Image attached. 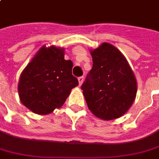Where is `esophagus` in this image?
<instances>
[{
	"instance_id": "1",
	"label": "esophagus",
	"mask_w": 159,
	"mask_h": 159,
	"mask_svg": "<svg viewBox=\"0 0 159 159\" xmlns=\"http://www.w3.org/2000/svg\"><path fill=\"white\" fill-rule=\"evenodd\" d=\"M78 80H79V83H80V86H81V84L84 81V76H80V77L78 78Z\"/></svg>"
}]
</instances>
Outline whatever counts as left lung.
I'll list each match as a JSON object with an SVG mask.
<instances>
[{
	"instance_id": "left-lung-1",
	"label": "left lung",
	"mask_w": 159,
	"mask_h": 159,
	"mask_svg": "<svg viewBox=\"0 0 159 159\" xmlns=\"http://www.w3.org/2000/svg\"><path fill=\"white\" fill-rule=\"evenodd\" d=\"M91 54L93 67L81 86L86 104L99 119H118L134 102V73L119 49L109 43H103Z\"/></svg>"
}]
</instances>
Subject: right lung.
Listing matches in <instances>:
<instances>
[{
    "label": "right lung",
    "instance_id": "obj_1",
    "mask_svg": "<svg viewBox=\"0 0 159 159\" xmlns=\"http://www.w3.org/2000/svg\"><path fill=\"white\" fill-rule=\"evenodd\" d=\"M73 66L72 61L64 59L62 48L42 47L20 74L18 91L21 103L37 114L60 108L79 85L72 73Z\"/></svg>",
    "mask_w": 159,
    "mask_h": 159
}]
</instances>
